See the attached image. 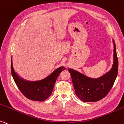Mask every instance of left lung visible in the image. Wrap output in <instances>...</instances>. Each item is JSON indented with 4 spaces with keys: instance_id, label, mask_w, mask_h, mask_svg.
Masks as SVG:
<instances>
[{
    "instance_id": "left-lung-1",
    "label": "left lung",
    "mask_w": 124,
    "mask_h": 124,
    "mask_svg": "<svg viewBox=\"0 0 124 124\" xmlns=\"http://www.w3.org/2000/svg\"><path fill=\"white\" fill-rule=\"evenodd\" d=\"M113 62L112 68L102 76L91 78L80 72L68 68L76 96L84 102H95L106 96L111 89L118 73V59L115 40Z\"/></svg>"
}]
</instances>
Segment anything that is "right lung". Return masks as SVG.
<instances>
[{"mask_svg": "<svg viewBox=\"0 0 124 124\" xmlns=\"http://www.w3.org/2000/svg\"><path fill=\"white\" fill-rule=\"evenodd\" d=\"M12 57L11 71L14 81L21 92L31 100L43 101L47 99L52 94L54 84L59 74L65 70V67L62 66L56 69L52 73L42 80L35 81H27L21 78L15 72Z\"/></svg>", "mask_w": 124, "mask_h": 124, "instance_id": "obj_1", "label": "right lung"}]
</instances>
